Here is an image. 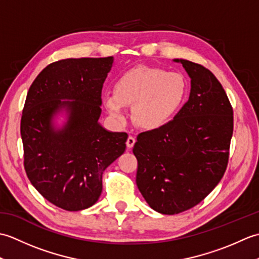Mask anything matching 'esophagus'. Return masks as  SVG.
<instances>
[{
    "instance_id": "esophagus-1",
    "label": "esophagus",
    "mask_w": 259,
    "mask_h": 259,
    "mask_svg": "<svg viewBox=\"0 0 259 259\" xmlns=\"http://www.w3.org/2000/svg\"><path fill=\"white\" fill-rule=\"evenodd\" d=\"M126 147H128V149H131V148L134 147V145L136 144V139L134 138V137H131V136H129L128 137V139H126Z\"/></svg>"
}]
</instances>
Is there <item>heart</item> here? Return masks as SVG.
Instances as JSON below:
<instances>
[{
	"instance_id": "obj_1",
	"label": "heart",
	"mask_w": 259,
	"mask_h": 259,
	"mask_svg": "<svg viewBox=\"0 0 259 259\" xmlns=\"http://www.w3.org/2000/svg\"><path fill=\"white\" fill-rule=\"evenodd\" d=\"M187 91L186 78L179 72L137 67L119 76L114 92H104L102 102L114 120L123 121L125 107H133L136 124L146 130H156L177 114Z\"/></svg>"
}]
</instances>
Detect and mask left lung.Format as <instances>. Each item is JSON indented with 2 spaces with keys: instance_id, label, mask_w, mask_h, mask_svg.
Segmentation results:
<instances>
[{
  "instance_id": "obj_1",
  "label": "left lung",
  "mask_w": 259,
  "mask_h": 259,
  "mask_svg": "<svg viewBox=\"0 0 259 259\" xmlns=\"http://www.w3.org/2000/svg\"><path fill=\"white\" fill-rule=\"evenodd\" d=\"M189 99L174 120L137 137L136 183L153 210L179 213L210 194L227 168L233 108L221 82L202 65L185 59Z\"/></svg>"
}]
</instances>
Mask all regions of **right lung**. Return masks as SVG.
Wrapping results in <instances>:
<instances>
[{
	"label": "right lung",
	"mask_w": 259,
	"mask_h": 259,
	"mask_svg": "<svg viewBox=\"0 0 259 259\" xmlns=\"http://www.w3.org/2000/svg\"><path fill=\"white\" fill-rule=\"evenodd\" d=\"M112 65L113 57L60 60L43 69L27 92L21 119L27 178L64 210L95 205L103 171L125 150L128 135L99 122ZM59 116L66 119L61 126Z\"/></svg>",
	"instance_id": "add662e5"
}]
</instances>
